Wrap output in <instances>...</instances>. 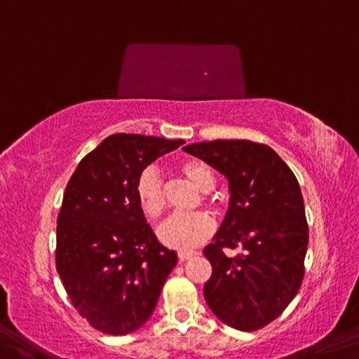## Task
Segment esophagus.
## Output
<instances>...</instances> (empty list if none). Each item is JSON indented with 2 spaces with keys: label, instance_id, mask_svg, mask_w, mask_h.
Returning <instances> with one entry per match:
<instances>
[{
  "label": "esophagus",
  "instance_id": "obj_1",
  "mask_svg": "<svg viewBox=\"0 0 359 359\" xmlns=\"http://www.w3.org/2000/svg\"><path fill=\"white\" fill-rule=\"evenodd\" d=\"M198 252H195V251H180L179 252V260L180 262H185V260H189V259H191L193 255H196Z\"/></svg>",
  "mask_w": 359,
  "mask_h": 359
}]
</instances>
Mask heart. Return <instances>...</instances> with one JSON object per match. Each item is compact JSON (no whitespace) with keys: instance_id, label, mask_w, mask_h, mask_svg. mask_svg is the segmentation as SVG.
<instances>
[{"instance_id":"obj_1","label":"heart","mask_w":359,"mask_h":359,"mask_svg":"<svg viewBox=\"0 0 359 359\" xmlns=\"http://www.w3.org/2000/svg\"><path fill=\"white\" fill-rule=\"evenodd\" d=\"M180 172L189 179L201 193H208L214 187V172L203 161H185L180 166ZM140 208L149 217H159L164 210V190L163 182L155 168L142 170L135 185ZM214 231V222L206 214L172 215L158 226V240L169 248L179 251H190L198 244L206 241Z\"/></svg>"}]
</instances>
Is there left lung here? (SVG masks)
Returning <instances> with one entry per match:
<instances>
[{
	"label": "left lung",
	"mask_w": 359,
	"mask_h": 359,
	"mask_svg": "<svg viewBox=\"0 0 359 359\" xmlns=\"http://www.w3.org/2000/svg\"><path fill=\"white\" fill-rule=\"evenodd\" d=\"M229 180V210L204 248L212 275L204 299L220 321L257 331L276 320L304 280L309 225L299 182L269 145L214 140L184 147ZM245 252L226 258L224 247Z\"/></svg>",
	"instance_id": "left-lung-1"
}]
</instances>
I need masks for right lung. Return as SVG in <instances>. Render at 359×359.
I'll list each match as a JSON object with an SVG mask.
<instances>
[{
    "label": "right lung",
    "instance_id": "obj_1",
    "mask_svg": "<svg viewBox=\"0 0 359 359\" xmlns=\"http://www.w3.org/2000/svg\"><path fill=\"white\" fill-rule=\"evenodd\" d=\"M184 140L113 134L78 164L57 217L55 266L72 304L104 334L144 326L177 252L164 248L140 208L137 179Z\"/></svg>",
    "mask_w": 359,
    "mask_h": 359
}]
</instances>
